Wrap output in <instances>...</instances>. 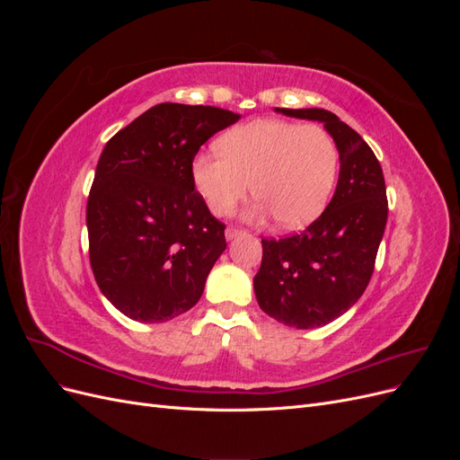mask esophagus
I'll list each match as a JSON object with an SVG mask.
<instances>
[{
  "label": "esophagus",
  "mask_w": 460,
  "mask_h": 460,
  "mask_svg": "<svg viewBox=\"0 0 460 460\" xmlns=\"http://www.w3.org/2000/svg\"><path fill=\"white\" fill-rule=\"evenodd\" d=\"M242 234H245V230H242V228H235V226H228L226 228V238L228 240L238 238V235H242Z\"/></svg>",
  "instance_id": "1"
}]
</instances>
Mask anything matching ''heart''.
Segmentation results:
<instances>
[{
    "label": "heart",
    "mask_w": 460,
    "mask_h": 460,
    "mask_svg": "<svg viewBox=\"0 0 460 460\" xmlns=\"http://www.w3.org/2000/svg\"><path fill=\"white\" fill-rule=\"evenodd\" d=\"M218 147L191 163L193 186L218 217L230 215L253 184L259 199L249 220L276 217L301 228L324 211L336 186L340 151L318 124L259 119L226 132Z\"/></svg>",
    "instance_id": "b5f03b06"
}]
</instances>
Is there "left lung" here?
<instances>
[{"label": "left lung", "instance_id": "8db88e82", "mask_svg": "<svg viewBox=\"0 0 460 460\" xmlns=\"http://www.w3.org/2000/svg\"><path fill=\"white\" fill-rule=\"evenodd\" d=\"M324 122L340 151L333 198L313 225L282 240H261L253 278L259 307L278 323L309 330L349 311L365 294L387 222L382 166L351 127L326 109H276Z\"/></svg>", "mask_w": 460, "mask_h": 460}]
</instances>
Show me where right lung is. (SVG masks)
<instances>
[{
  "label": "right lung",
  "mask_w": 460,
  "mask_h": 460,
  "mask_svg": "<svg viewBox=\"0 0 460 460\" xmlns=\"http://www.w3.org/2000/svg\"><path fill=\"white\" fill-rule=\"evenodd\" d=\"M235 120L211 105L159 103L103 147L86 207L90 264L128 318L164 323L199 301L226 226L196 191L191 163Z\"/></svg>",
  "instance_id": "1"
}]
</instances>
